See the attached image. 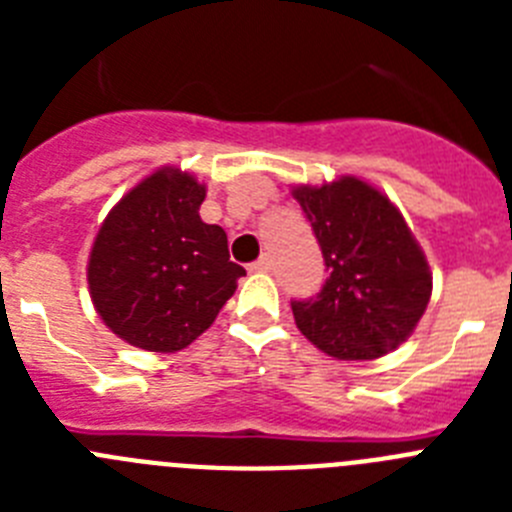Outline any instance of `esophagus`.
I'll use <instances>...</instances> for the list:
<instances>
[{"mask_svg":"<svg viewBox=\"0 0 512 512\" xmlns=\"http://www.w3.org/2000/svg\"><path fill=\"white\" fill-rule=\"evenodd\" d=\"M248 269H251V271H269L271 269V259H269V256H261V259L253 261Z\"/></svg>","mask_w":512,"mask_h":512,"instance_id":"obj_1","label":"esophagus"}]
</instances>
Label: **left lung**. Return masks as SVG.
<instances>
[{
    "label": "left lung",
    "instance_id": "left-lung-1",
    "mask_svg": "<svg viewBox=\"0 0 512 512\" xmlns=\"http://www.w3.org/2000/svg\"><path fill=\"white\" fill-rule=\"evenodd\" d=\"M323 251V289L292 302L302 336L328 356L366 361L408 341L431 300L423 248L377 187L341 176L292 189Z\"/></svg>",
    "mask_w": 512,
    "mask_h": 512
}]
</instances>
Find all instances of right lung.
Instances as JSON below:
<instances>
[{"label":"right lung","mask_w":512,"mask_h":512,"mask_svg":"<svg viewBox=\"0 0 512 512\" xmlns=\"http://www.w3.org/2000/svg\"><path fill=\"white\" fill-rule=\"evenodd\" d=\"M205 184L174 166L153 171L104 217L89 253V295L130 346L174 354L202 336L246 269L228 235L202 223Z\"/></svg>","instance_id":"1"}]
</instances>
